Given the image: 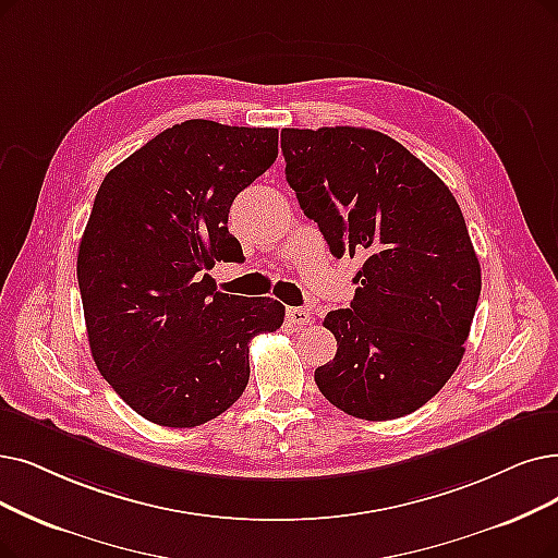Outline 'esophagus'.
<instances>
[{
	"mask_svg": "<svg viewBox=\"0 0 558 558\" xmlns=\"http://www.w3.org/2000/svg\"><path fill=\"white\" fill-rule=\"evenodd\" d=\"M286 320L295 325V327H304L311 320V311L302 308V306H288L286 308Z\"/></svg>",
	"mask_w": 558,
	"mask_h": 558,
	"instance_id": "obj_1",
	"label": "esophagus"
}]
</instances>
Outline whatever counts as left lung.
Listing matches in <instances>:
<instances>
[{"label":"left lung","instance_id":"1","mask_svg":"<svg viewBox=\"0 0 558 558\" xmlns=\"http://www.w3.org/2000/svg\"><path fill=\"white\" fill-rule=\"evenodd\" d=\"M281 150L286 181L329 252L364 260L350 306L325 316L339 348L316 385L356 418L412 414L458 368L481 295L456 196L377 130L283 128Z\"/></svg>","mask_w":558,"mask_h":558}]
</instances>
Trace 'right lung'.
Instances as JSON below:
<instances>
[{
    "label": "right lung",
    "instance_id": "obj_1",
    "mask_svg": "<svg viewBox=\"0 0 558 558\" xmlns=\"http://www.w3.org/2000/svg\"><path fill=\"white\" fill-rule=\"evenodd\" d=\"M277 128L192 119L111 169L77 252L94 362L125 403L167 428L227 412L250 383V341L286 306L219 293L206 270L238 260L233 198L270 169Z\"/></svg>",
    "mask_w": 558,
    "mask_h": 558
}]
</instances>
